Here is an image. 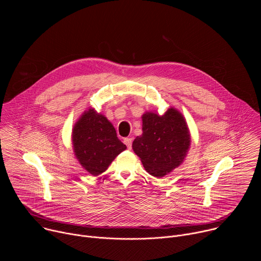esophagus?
<instances>
[{"mask_svg":"<svg viewBox=\"0 0 261 261\" xmlns=\"http://www.w3.org/2000/svg\"><path fill=\"white\" fill-rule=\"evenodd\" d=\"M124 143L127 145L128 148H131L132 147V138H129V137L125 138L124 139Z\"/></svg>","mask_w":261,"mask_h":261,"instance_id":"1","label":"esophagus"}]
</instances>
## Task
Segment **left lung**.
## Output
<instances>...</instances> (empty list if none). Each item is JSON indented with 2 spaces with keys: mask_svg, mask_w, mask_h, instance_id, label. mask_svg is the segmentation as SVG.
<instances>
[{
  "mask_svg": "<svg viewBox=\"0 0 261 261\" xmlns=\"http://www.w3.org/2000/svg\"><path fill=\"white\" fill-rule=\"evenodd\" d=\"M190 145L189 130L182 116L169 108L163 116L147 113L142 116V135L132 147L145 170L161 177L177 167Z\"/></svg>",
  "mask_w": 261,
  "mask_h": 261,
  "instance_id": "obj_1",
  "label": "left lung"
}]
</instances>
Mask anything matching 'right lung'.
Wrapping results in <instances>:
<instances>
[{"instance_id": "1", "label": "right lung", "mask_w": 261, "mask_h": 261, "mask_svg": "<svg viewBox=\"0 0 261 261\" xmlns=\"http://www.w3.org/2000/svg\"><path fill=\"white\" fill-rule=\"evenodd\" d=\"M72 141L76 158L92 175L104 172L127 148L111 123L94 109L85 113L74 126Z\"/></svg>"}]
</instances>
